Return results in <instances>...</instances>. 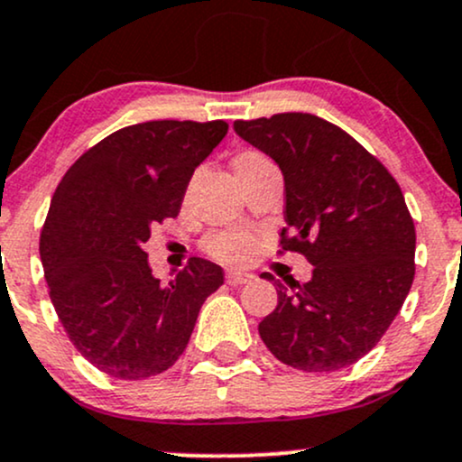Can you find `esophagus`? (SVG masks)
Returning a JSON list of instances; mask_svg holds the SVG:
<instances>
[{"label": "esophagus", "mask_w": 462, "mask_h": 462, "mask_svg": "<svg viewBox=\"0 0 462 462\" xmlns=\"http://www.w3.org/2000/svg\"><path fill=\"white\" fill-rule=\"evenodd\" d=\"M252 280H254V275L245 273V272H227L226 273V282L232 284V286L247 284V282H252Z\"/></svg>", "instance_id": "esophagus-1"}]
</instances>
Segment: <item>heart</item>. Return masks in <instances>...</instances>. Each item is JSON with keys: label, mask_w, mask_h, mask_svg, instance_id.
Instances as JSON below:
<instances>
[{"label": "heart", "mask_w": 462, "mask_h": 462, "mask_svg": "<svg viewBox=\"0 0 462 462\" xmlns=\"http://www.w3.org/2000/svg\"><path fill=\"white\" fill-rule=\"evenodd\" d=\"M258 161H264L263 153L258 152H243L238 153L235 167L238 169L247 167V164H254ZM206 252L210 256H215L217 261L241 264L247 263L252 258V254L256 252V241H254L252 235L243 230H230V232H219V235H213L206 241Z\"/></svg>", "instance_id": "obj_1"}]
</instances>
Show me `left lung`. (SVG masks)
<instances>
[{
	"mask_svg": "<svg viewBox=\"0 0 462 462\" xmlns=\"http://www.w3.org/2000/svg\"><path fill=\"white\" fill-rule=\"evenodd\" d=\"M235 132L284 176L280 245L312 264L282 284L258 323L275 358L301 371H337L371 352L415 278V224L400 184L356 139L309 113L235 121Z\"/></svg>",
	"mask_w": 462,
	"mask_h": 462,
	"instance_id": "left-lung-1",
	"label": "left lung"
}]
</instances>
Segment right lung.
<instances>
[{"label": "right lung", "mask_w": 462, "mask_h": 462, "mask_svg": "<svg viewBox=\"0 0 462 462\" xmlns=\"http://www.w3.org/2000/svg\"><path fill=\"white\" fill-rule=\"evenodd\" d=\"M226 134V121L128 125L84 152L51 198L41 232L51 304L78 352L113 378L171 367L224 284V269L204 258L161 284L143 243L178 217L190 176Z\"/></svg>", "instance_id": "obj_1"}]
</instances>
